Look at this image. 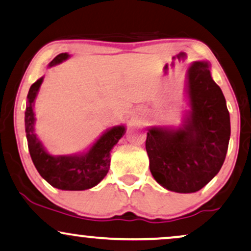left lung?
<instances>
[{
    "mask_svg": "<svg viewBox=\"0 0 251 251\" xmlns=\"http://www.w3.org/2000/svg\"><path fill=\"white\" fill-rule=\"evenodd\" d=\"M191 111L182 127H151L146 151L155 180L179 193L199 191L219 173L226 158L230 119L226 100L211 76L210 65L195 61L186 84Z\"/></svg>",
    "mask_w": 251,
    "mask_h": 251,
    "instance_id": "obj_1",
    "label": "left lung"
}]
</instances>
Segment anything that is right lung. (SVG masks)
<instances>
[{
  "instance_id": "obj_1",
  "label": "right lung",
  "mask_w": 251,
  "mask_h": 251,
  "mask_svg": "<svg viewBox=\"0 0 251 251\" xmlns=\"http://www.w3.org/2000/svg\"><path fill=\"white\" fill-rule=\"evenodd\" d=\"M68 58V53H61L49 63V67L59 65ZM43 80L44 77H40L31 85L25 110V133L34 167L40 176L56 189L82 191L94 188L106 176L110 168V151L125 134V126L119 125L107 129L87 153L59 156L49 154L34 133L33 105Z\"/></svg>"
}]
</instances>
